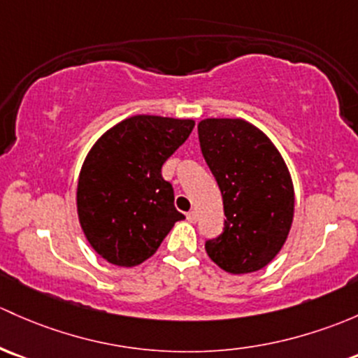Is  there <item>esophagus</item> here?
Returning a JSON list of instances; mask_svg holds the SVG:
<instances>
[{
    "instance_id": "1",
    "label": "esophagus",
    "mask_w": 358,
    "mask_h": 358,
    "mask_svg": "<svg viewBox=\"0 0 358 358\" xmlns=\"http://www.w3.org/2000/svg\"><path fill=\"white\" fill-rule=\"evenodd\" d=\"M187 220H189L190 223H195V221H197V213H195V210H190V213H187Z\"/></svg>"
}]
</instances>
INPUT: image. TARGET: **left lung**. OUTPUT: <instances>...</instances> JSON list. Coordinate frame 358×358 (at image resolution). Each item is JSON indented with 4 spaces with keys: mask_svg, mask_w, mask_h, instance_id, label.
Here are the masks:
<instances>
[{
    "mask_svg": "<svg viewBox=\"0 0 358 358\" xmlns=\"http://www.w3.org/2000/svg\"><path fill=\"white\" fill-rule=\"evenodd\" d=\"M197 130L227 216L223 233L206 242V252L231 274L262 269L281 250L292 227L295 195L287 164L245 120L208 118Z\"/></svg>",
    "mask_w": 358,
    "mask_h": 358,
    "instance_id": "obj_1",
    "label": "left lung"
}]
</instances>
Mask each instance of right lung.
<instances>
[{"label": "right lung", "mask_w": 358, "mask_h": 358, "mask_svg": "<svg viewBox=\"0 0 358 358\" xmlns=\"http://www.w3.org/2000/svg\"><path fill=\"white\" fill-rule=\"evenodd\" d=\"M194 125L192 120L131 116L90 149L78 176V220L90 245L108 262L141 264L173 224L185 220L161 168Z\"/></svg>", "instance_id": "obj_1"}]
</instances>
